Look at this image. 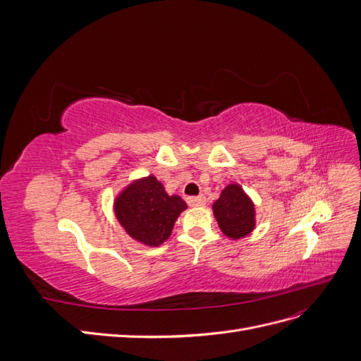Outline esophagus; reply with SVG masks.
I'll list each match as a JSON object with an SVG mask.
<instances>
[{
	"mask_svg": "<svg viewBox=\"0 0 361 361\" xmlns=\"http://www.w3.org/2000/svg\"><path fill=\"white\" fill-rule=\"evenodd\" d=\"M190 206H203L206 203L204 195H197V197H188L187 199Z\"/></svg>",
	"mask_w": 361,
	"mask_h": 361,
	"instance_id": "34e87169",
	"label": "esophagus"
}]
</instances>
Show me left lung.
<instances>
[{"label":"left lung","instance_id":"obj_1","mask_svg":"<svg viewBox=\"0 0 361 361\" xmlns=\"http://www.w3.org/2000/svg\"><path fill=\"white\" fill-rule=\"evenodd\" d=\"M212 209L221 232L228 238H244L255 228V204L236 183L227 185Z\"/></svg>","mask_w":361,"mask_h":361}]
</instances>
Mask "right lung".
<instances>
[{
    "mask_svg": "<svg viewBox=\"0 0 361 361\" xmlns=\"http://www.w3.org/2000/svg\"><path fill=\"white\" fill-rule=\"evenodd\" d=\"M185 209L187 203L179 195H169L155 176L128 185L114 202L116 216L126 233L149 247L166 241Z\"/></svg>",
    "mask_w": 361,
    "mask_h": 361,
    "instance_id": "obj_1",
    "label": "right lung"
}]
</instances>
